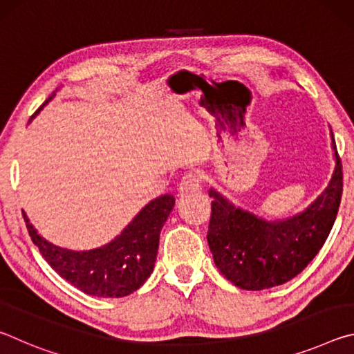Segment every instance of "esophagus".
I'll return each mask as SVG.
<instances>
[{
    "instance_id": "34e87169",
    "label": "esophagus",
    "mask_w": 354,
    "mask_h": 354,
    "mask_svg": "<svg viewBox=\"0 0 354 354\" xmlns=\"http://www.w3.org/2000/svg\"><path fill=\"white\" fill-rule=\"evenodd\" d=\"M201 184H203V178L200 173H185L183 176L181 183H179V194L181 195H187V194H195V192L201 190Z\"/></svg>"
}]
</instances>
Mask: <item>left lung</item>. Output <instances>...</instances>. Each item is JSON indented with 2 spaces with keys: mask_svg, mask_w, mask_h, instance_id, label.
I'll return each instance as SVG.
<instances>
[{
  "mask_svg": "<svg viewBox=\"0 0 354 354\" xmlns=\"http://www.w3.org/2000/svg\"><path fill=\"white\" fill-rule=\"evenodd\" d=\"M335 169L325 192L306 211L279 221H266L234 207L211 190L207 243L221 274L245 290L281 286L301 273L319 253L337 215L344 190L342 162L335 148Z\"/></svg>",
  "mask_w": 354,
  "mask_h": 354,
  "instance_id": "8db88e82",
  "label": "left lung"
}]
</instances>
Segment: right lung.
<instances>
[{"instance_id": "right-lung-1", "label": "right lung", "mask_w": 354, "mask_h": 354, "mask_svg": "<svg viewBox=\"0 0 354 354\" xmlns=\"http://www.w3.org/2000/svg\"><path fill=\"white\" fill-rule=\"evenodd\" d=\"M53 95L31 118L37 115ZM173 206V195H162L149 201L124 227L122 234L104 247L91 251L59 248L37 234L25 212L23 218L26 221L31 241L37 245L41 256L59 277L87 295L120 298L139 289L151 274L158 256L160 230Z\"/></svg>"}]
</instances>
